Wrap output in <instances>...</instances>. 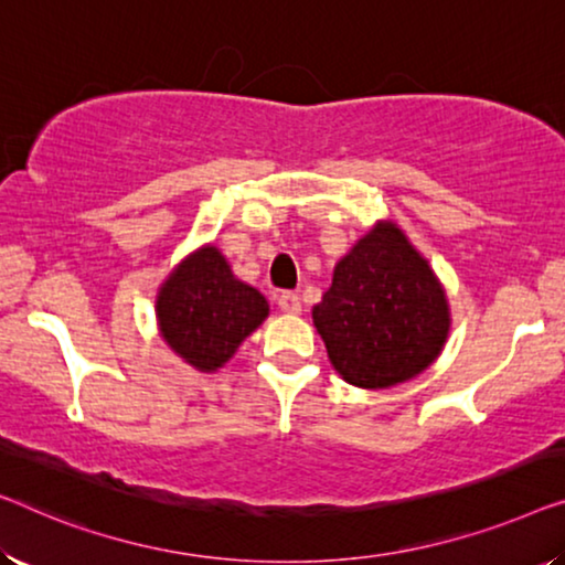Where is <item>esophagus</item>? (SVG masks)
<instances>
[{"label": "esophagus", "mask_w": 565, "mask_h": 565, "mask_svg": "<svg viewBox=\"0 0 565 565\" xmlns=\"http://www.w3.org/2000/svg\"><path fill=\"white\" fill-rule=\"evenodd\" d=\"M276 301H279V309L286 311V315H299L301 311L299 294H294V291H281L279 297H276Z\"/></svg>", "instance_id": "1"}]
</instances>
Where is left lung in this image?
<instances>
[{
  "label": "left lung",
  "instance_id": "1",
  "mask_svg": "<svg viewBox=\"0 0 565 565\" xmlns=\"http://www.w3.org/2000/svg\"><path fill=\"white\" fill-rule=\"evenodd\" d=\"M311 319L342 381L365 391L414 381L451 330L444 284L393 221H377L337 260Z\"/></svg>",
  "mask_w": 565,
  "mask_h": 565
}]
</instances>
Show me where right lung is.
<instances>
[{
  "mask_svg": "<svg viewBox=\"0 0 565 565\" xmlns=\"http://www.w3.org/2000/svg\"><path fill=\"white\" fill-rule=\"evenodd\" d=\"M157 327L177 358L215 373L268 317V301L233 274L213 243L184 256L157 291Z\"/></svg>",
  "mask_w": 565,
  "mask_h": 565,
  "instance_id": "obj_1",
  "label": "right lung"
}]
</instances>
